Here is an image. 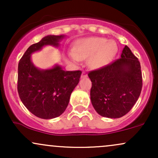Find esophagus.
Segmentation results:
<instances>
[{
  "label": "esophagus",
  "instance_id": "34e87169",
  "mask_svg": "<svg viewBox=\"0 0 158 158\" xmlns=\"http://www.w3.org/2000/svg\"><path fill=\"white\" fill-rule=\"evenodd\" d=\"M87 77H88V74L85 73V72H82V73H81V78H86Z\"/></svg>",
  "mask_w": 158,
  "mask_h": 158
}]
</instances>
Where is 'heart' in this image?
<instances>
[{
	"label": "heart",
	"instance_id": "obj_1",
	"mask_svg": "<svg viewBox=\"0 0 158 158\" xmlns=\"http://www.w3.org/2000/svg\"><path fill=\"white\" fill-rule=\"evenodd\" d=\"M118 51L117 43L106 38L90 37L79 39L73 46V51L68 53L69 58L76 64L88 59L90 68L98 70L108 65Z\"/></svg>",
	"mask_w": 158,
	"mask_h": 158
}]
</instances>
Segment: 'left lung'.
<instances>
[{"instance_id": "left-lung-1", "label": "left lung", "mask_w": 158, "mask_h": 158, "mask_svg": "<svg viewBox=\"0 0 158 158\" xmlns=\"http://www.w3.org/2000/svg\"><path fill=\"white\" fill-rule=\"evenodd\" d=\"M92 87L90 100L99 115L119 118L128 113L138 99L143 81L140 63L128 46L121 57L88 73Z\"/></svg>"}]
</instances>
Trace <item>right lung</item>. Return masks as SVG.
Masks as SVG:
<instances>
[{
	"mask_svg": "<svg viewBox=\"0 0 158 158\" xmlns=\"http://www.w3.org/2000/svg\"><path fill=\"white\" fill-rule=\"evenodd\" d=\"M64 35H50L32 44L20 59L18 68V92L21 102L32 114L41 119H52L64 113L70 94L77 87L81 71H65L56 64L41 70L34 65L32 53L47 45L58 48Z\"/></svg>",
	"mask_w": 158,
	"mask_h": 158,
	"instance_id": "right-lung-1",
	"label": "right lung"
}]
</instances>
